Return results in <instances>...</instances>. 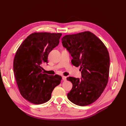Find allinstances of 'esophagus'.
I'll list each match as a JSON object with an SVG mask.
<instances>
[{
    "instance_id": "1",
    "label": "esophagus",
    "mask_w": 126,
    "mask_h": 126,
    "mask_svg": "<svg viewBox=\"0 0 126 126\" xmlns=\"http://www.w3.org/2000/svg\"><path fill=\"white\" fill-rule=\"evenodd\" d=\"M62 78H63V81H65V80H66L67 77H66V76H62Z\"/></svg>"
}]
</instances>
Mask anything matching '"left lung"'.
I'll return each instance as SVG.
<instances>
[{"label":"left lung","instance_id":"1","mask_svg":"<svg viewBox=\"0 0 126 126\" xmlns=\"http://www.w3.org/2000/svg\"><path fill=\"white\" fill-rule=\"evenodd\" d=\"M63 46L72 57V64L80 67L81 79L67 77L72 88L67 97L74 104L85 106L97 100L108 82L110 57L103 42L93 33L87 31L66 35Z\"/></svg>","mask_w":126,"mask_h":126}]
</instances>
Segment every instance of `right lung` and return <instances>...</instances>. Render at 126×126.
<instances>
[{"label": "right lung", "mask_w": 126, "mask_h": 126, "mask_svg": "<svg viewBox=\"0 0 126 126\" xmlns=\"http://www.w3.org/2000/svg\"><path fill=\"white\" fill-rule=\"evenodd\" d=\"M62 35V33H32L16 51L13 68L18 89L21 96L33 104L50 100L53 90L60 83L62 77L44 73L41 64L48 63L49 52L58 45Z\"/></svg>", "instance_id": "obj_1"}]
</instances>
